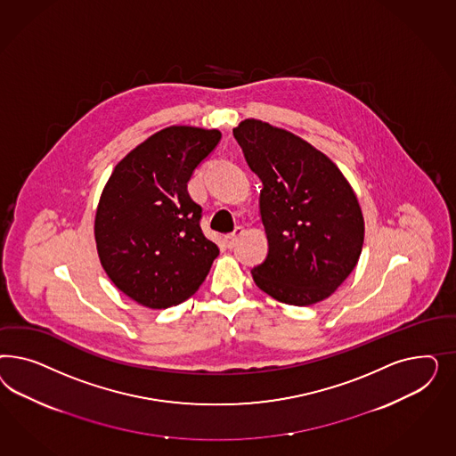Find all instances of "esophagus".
<instances>
[{
  "mask_svg": "<svg viewBox=\"0 0 456 456\" xmlns=\"http://www.w3.org/2000/svg\"><path fill=\"white\" fill-rule=\"evenodd\" d=\"M244 234V227H240V225H237L234 229V232L232 234L224 235V240H225V246L229 248H232L235 246V242H237V239L240 237V235Z\"/></svg>",
  "mask_w": 456,
  "mask_h": 456,
  "instance_id": "obj_1",
  "label": "esophagus"
}]
</instances>
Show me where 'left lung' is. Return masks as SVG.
<instances>
[{
  "label": "left lung",
  "instance_id": "8db88e82",
  "mask_svg": "<svg viewBox=\"0 0 456 456\" xmlns=\"http://www.w3.org/2000/svg\"><path fill=\"white\" fill-rule=\"evenodd\" d=\"M234 137L263 182L259 208L269 252L252 269L254 282L290 305L330 297L356 267L364 240L353 187L330 157L284 128L248 118Z\"/></svg>",
  "mask_w": 456,
  "mask_h": 456
}]
</instances>
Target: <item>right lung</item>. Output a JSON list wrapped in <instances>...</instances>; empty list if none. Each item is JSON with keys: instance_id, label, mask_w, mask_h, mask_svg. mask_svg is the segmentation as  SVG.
Returning a JSON list of instances; mask_svg holds the SVG:
<instances>
[{"instance_id": "1", "label": "right lung", "mask_w": 456, "mask_h": 456, "mask_svg": "<svg viewBox=\"0 0 456 456\" xmlns=\"http://www.w3.org/2000/svg\"><path fill=\"white\" fill-rule=\"evenodd\" d=\"M219 130L174 125L115 166L95 214L98 257L111 282L151 309L183 303L200 288L219 248L200 229L187 182Z\"/></svg>"}]
</instances>
